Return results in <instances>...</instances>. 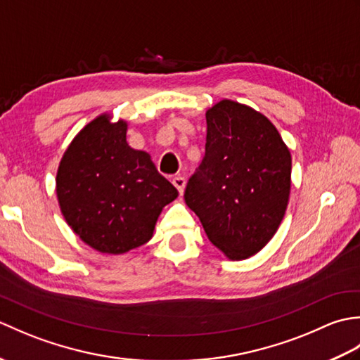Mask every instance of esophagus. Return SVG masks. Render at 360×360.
<instances>
[{"label": "esophagus", "mask_w": 360, "mask_h": 360, "mask_svg": "<svg viewBox=\"0 0 360 360\" xmlns=\"http://www.w3.org/2000/svg\"><path fill=\"white\" fill-rule=\"evenodd\" d=\"M186 184H187V181H186V178H182V176H176V178H173V186L178 188V192H179L181 196H182V193H184Z\"/></svg>", "instance_id": "34e87169"}]
</instances>
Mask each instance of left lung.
I'll use <instances>...</instances> for the list:
<instances>
[{
    "label": "left lung",
    "instance_id": "8db88e82",
    "mask_svg": "<svg viewBox=\"0 0 360 360\" xmlns=\"http://www.w3.org/2000/svg\"><path fill=\"white\" fill-rule=\"evenodd\" d=\"M205 156L184 200L210 243L229 259H246L277 232L290 193V153L272 122L224 101L205 112Z\"/></svg>",
    "mask_w": 360,
    "mask_h": 360
}]
</instances>
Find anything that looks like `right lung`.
<instances>
[{
  "mask_svg": "<svg viewBox=\"0 0 360 360\" xmlns=\"http://www.w3.org/2000/svg\"><path fill=\"white\" fill-rule=\"evenodd\" d=\"M127 129L125 120L101 114L74 137L57 170L68 226L102 254H125L150 241L160 212L178 198L148 153L129 147Z\"/></svg>",
  "mask_w": 360,
  "mask_h": 360,
  "instance_id": "add662e5",
  "label": "right lung"
}]
</instances>
